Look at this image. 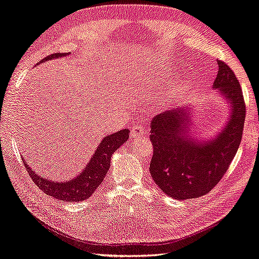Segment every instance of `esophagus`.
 <instances>
[{"mask_svg": "<svg viewBox=\"0 0 259 259\" xmlns=\"http://www.w3.org/2000/svg\"><path fill=\"white\" fill-rule=\"evenodd\" d=\"M144 134H146V130H144V128L141 127V125L135 124L134 127H132V130H131V137H132V138L141 137V136H143Z\"/></svg>", "mask_w": 259, "mask_h": 259, "instance_id": "esophagus-1", "label": "esophagus"}]
</instances>
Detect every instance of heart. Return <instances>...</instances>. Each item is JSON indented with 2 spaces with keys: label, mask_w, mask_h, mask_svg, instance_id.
<instances>
[{
  "label": "heart",
  "mask_w": 259,
  "mask_h": 259,
  "mask_svg": "<svg viewBox=\"0 0 259 259\" xmlns=\"http://www.w3.org/2000/svg\"><path fill=\"white\" fill-rule=\"evenodd\" d=\"M173 98H174V95H173V94H165V95L162 96V98H161L160 102H161V104L163 105V106H166L167 104H169V102L172 101Z\"/></svg>",
  "instance_id": "heart-1"
}]
</instances>
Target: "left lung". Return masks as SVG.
<instances>
[{
    "instance_id": "1",
    "label": "left lung",
    "mask_w": 259,
    "mask_h": 259,
    "mask_svg": "<svg viewBox=\"0 0 259 259\" xmlns=\"http://www.w3.org/2000/svg\"><path fill=\"white\" fill-rule=\"evenodd\" d=\"M213 88L230 105V117L212 139L197 140L189 132L193 108H178L155 116L150 127L153 155L150 173L163 193L176 200L207 194L223 178L243 136L245 102L234 71L219 61Z\"/></svg>"
}]
</instances>
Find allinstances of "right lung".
Instances as JSON below:
<instances>
[{
    "instance_id": "1",
    "label": "right lung",
    "mask_w": 259,
    "mask_h": 259,
    "mask_svg": "<svg viewBox=\"0 0 259 259\" xmlns=\"http://www.w3.org/2000/svg\"><path fill=\"white\" fill-rule=\"evenodd\" d=\"M69 54L70 53L53 54V55L41 59L38 64L51 61V59L68 56ZM129 134L130 131L128 129H122L112 135L106 136L99 143L97 149H96L95 153L90 158L85 169L77 177L68 180V181H52L50 179L38 176L37 173L28 166V164L25 163V161H24V164H25L26 170L34 183L41 191L45 192L47 195L55 197L63 202L85 201L93 195L94 191L104 181L106 174L110 167L111 155L120 148V146L127 142Z\"/></svg>"
}]
</instances>
